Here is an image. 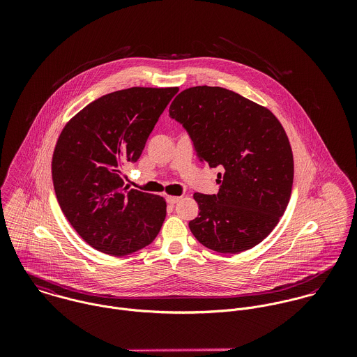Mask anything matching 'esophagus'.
Listing matches in <instances>:
<instances>
[{
	"label": "esophagus",
	"mask_w": 357,
	"mask_h": 357,
	"mask_svg": "<svg viewBox=\"0 0 357 357\" xmlns=\"http://www.w3.org/2000/svg\"><path fill=\"white\" fill-rule=\"evenodd\" d=\"M181 199V197H167L166 202L169 204H176Z\"/></svg>",
	"instance_id": "34e87169"
}]
</instances>
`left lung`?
Listing matches in <instances>:
<instances>
[{
    "label": "left lung",
    "instance_id": "1",
    "mask_svg": "<svg viewBox=\"0 0 357 357\" xmlns=\"http://www.w3.org/2000/svg\"><path fill=\"white\" fill-rule=\"evenodd\" d=\"M169 116L187 130L201 162L220 167L218 192H195L192 235L207 249L236 255L262 242L291 195L294 163L287 135L265 107L220 86H194Z\"/></svg>",
    "mask_w": 357,
    "mask_h": 357
}]
</instances>
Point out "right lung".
Here are the masks:
<instances>
[{
  "instance_id": "right-lung-1",
  "label": "right lung",
  "mask_w": 357,
  "mask_h": 357,
  "mask_svg": "<svg viewBox=\"0 0 357 357\" xmlns=\"http://www.w3.org/2000/svg\"><path fill=\"white\" fill-rule=\"evenodd\" d=\"M178 88H129L104 95L63 129L52 159L57 202L79 236L105 255L149 246L166 217L162 197L129 190L125 163H135Z\"/></svg>"
}]
</instances>
